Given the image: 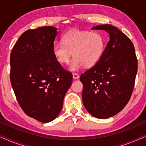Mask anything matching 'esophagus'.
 <instances>
[{
	"instance_id": "1",
	"label": "esophagus",
	"mask_w": 146,
	"mask_h": 146,
	"mask_svg": "<svg viewBox=\"0 0 146 146\" xmlns=\"http://www.w3.org/2000/svg\"><path fill=\"white\" fill-rule=\"evenodd\" d=\"M79 77H80V76L78 74L73 73V78L74 79H78Z\"/></svg>"
}]
</instances>
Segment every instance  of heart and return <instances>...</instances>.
Returning <instances> with one entry per match:
<instances>
[{"label":"heart","instance_id":"b5f03b06","mask_svg":"<svg viewBox=\"0 0 146 146\" xmlns=\"http://www.w3.org/2000/svg\"><path fill=\"white\" fill-rule=\"evenodd\" d=\"M63 44L54 45L52 52L61 64H68L74 56L70 68L78 70L84 66L92 67L98 62L104 52L106 42L100 33L73 30L62 37Z\"/></svg>","mask_w":146,"mask_h":146}]
</instances>
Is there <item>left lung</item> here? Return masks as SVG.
<instances>
[{
	"label": "left lung",
	"mask_w": 146,
	"mask_h": 146,
	"mask_svg": "<svg viewBox=\"0 0 146 146\" xmlns=\"http://www.w3.org/2000/svg\"><path fill=\"white\" fill-rule=\"evenodd\" d=\"M110 40L96 64L82 74V101L87 111L96 118L106 119L119 112L130 99L137 71L132 42L117 28L99 25Z\"/></svg>",
	"instance_id": "left-lung-1"
}]
</instances>
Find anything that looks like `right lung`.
I'll list each match as a JSON object with an SVG mask.
<instances>
[{
  "label": "right lung",
  "mask_w": 146,
  "mask_h": 146,
  "mask_svg": "<svg viewBox=\"0 0 146 146\" xmlns=\"http://www.w3.org/2000/svg\"><path fill=\"white\" fill-rule=\"evenodd\" d=\"M56 31L43 27L25 31L10 58V78L18 103L27 115L43 123L58 115L72 82V74L54 56Z\"/></svg>",
  "instance_id": "right-lung-1"
}]
</instances>
